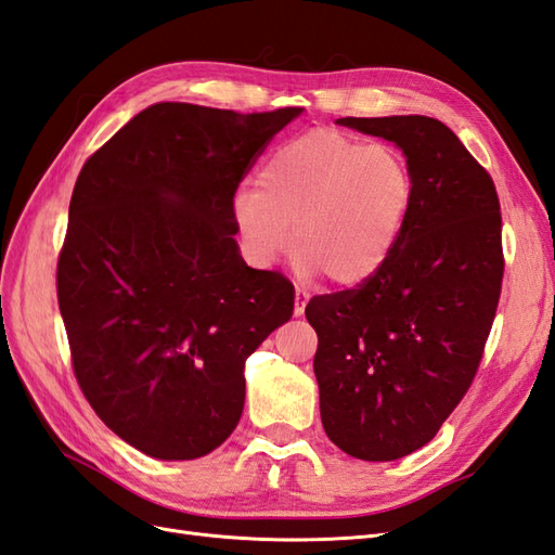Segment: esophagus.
I'll return each mask as SVG.
<instances>
[{
    "label": "esophagus",
    "instance_id": "1",
    "mask_svg": "<svg viewBox=\"0 0 555 555\" xmlns=\"http://www.w3.org/2000/svg\"><path fill=\"white\" fill-rule=\"evenodd\" d=\"M307 302H309V293L302 291V288H297V291H295V309H293L295 317H302V314H305Z\"/></svg>",
    "mask_w": 555,
    "mask_h": 555
}]
</instances>
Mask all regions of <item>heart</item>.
<instances>
[{
  "instance_id": "obj_1",
  "label": "heart",
  "mask_w": 555,
  "mask_h": 555,
  "mask_svg": "<svg viewBox=\"0 0 555 555\" xmlns=\"http://www.w3.org/2000/svg\"><path fill=\"white\" fill-rule=\"evenodd\" d=\"M413 194V173L399 150L311 129L272 152L258 190L236 196L234 216L260 264L274 262L295 236L305 276L323 272L337 286H357L389 260Z\"/></svg>"
}]
</instances>
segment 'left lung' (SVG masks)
Instances as JSON below:
<instances>
[{"label":"left lung","instance_id":"left-lung-1","mask_svg":"<svg viewBox=\"0 0 555 555\" xmlns=\"http://www.w3.org/2000/svg\"><path fill=\"white\" fill-rule=\"evenodd\" d=\"M403 150L415 194L389 260L357 288L311 297L314 373L333 443L391 462L438 434L472 387L504 276L490 173L443 121L345 117Z\"/></svg>","mask_w":555,"mask_h":555}]
</instances>
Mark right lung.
<instances>
[{"label": "right lung", "instance_id": "add662e5", "mask_svg": "<svg viewBox=\"0 0 555 555\" xmlns=\"http://www.w3.org/2000/svg\"><path fill=\"white\" fill-rule=\"evenodd\" d=\"M300 112L156 103L77 178L55 272L75 377L150 457L224 443L244 413L246 359L293 314V283L238 255L234 194Z\"/></svg>", "mask_w": 555, "mask_h": 555}]
</instances>
